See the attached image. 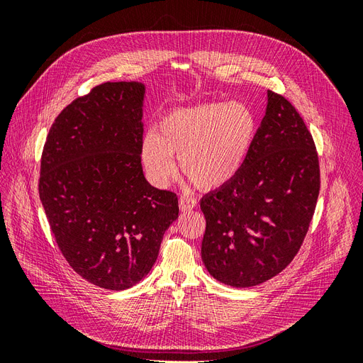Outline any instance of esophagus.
<instances>
[{
    "instance_id": "obj_1",
    "label": "esophagus",
    "mask_w": 363,
    "mask_h": 363,
    "mask_svg": "<svg viewBox=\"0 0 363 363\" xmlns=\"http://www.w3.org/2000/svg\"><path fill=\"white\" fill-rule=\"evenodd\" d=\"M179 204H180V211L182 212H188V211H192V208H195L196 206H199V201H196L194 196L182 195Z\"/></svg>"
}]
</instances>
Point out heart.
Segmentation results:
<instances>
[{"label": "heart", "instance_id": "heart-1", "mask_svg": "<svg viewBox=\"0 0 363 363\" xmlns=\"http://www.w3.org/2000/svg\"><path fill=\"white\" fill-rule=\"evenodd\" d=\"M257 136V121L242 103H206L164 113L142 140L148 177L168 184L182 171L201 189H216L242 171Z\"/></svg>", "mask_w": 363, "mask_h": 363}]
</instances>
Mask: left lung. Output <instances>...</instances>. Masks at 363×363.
<instances>
[{"instance_id":"obj_1","label":"left lung","mask_w":363,"mask_h":363,"mask_svg":"<svg viewBox=\"0 0 363 363\" xmlns=\"http://www.w3.org/2000/svg\"><path fill=\"white\" fill-rule=\"evenodd\" d=\"M320 184L311 131L286 98L268 91L267 115L245 167L200 201L207 271L233 288L277 276L303 245Z\"/></svg>"}]
</instances>
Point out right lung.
I'll list each match as a JSON object with an SVG mask.
<instances>
[{
  "label": "right lung",
  "instance_id": "add662e5",
  "mask_svg": "<svg viewBox=\"0 0 363 363\" xmlns=\"http://www.w3.org/2000/svg\"><path fill=\"white\" fill-rule=\"evenodd\" d=\"M145 87L103 83L54 121L40 159L39 196L69 267L111 291L131 288L179 218L177 194L151 186L140 148Z\"/></svg>",
  "mask_w": 363,
  "mask_h": 363
}]
</instances>
